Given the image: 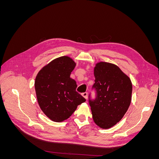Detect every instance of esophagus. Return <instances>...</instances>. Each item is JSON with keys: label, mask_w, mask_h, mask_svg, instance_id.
<instances>
[{"label": "esophagus", "mask_w": 159, "mask_h": 159, "mask_svg": "<svg viewBox=\"0 0 159 159\" xmlns=\"http://www.w3.org/2000/svg\"><path fill=\"white\" fill-rule=\"evenodd\" d=\"M81 95H82V96H83V97H84V98L87 99V98H88V93H87V92L82 93H81Z\"/></svg>", "instance_id": "34e87169"}]
</instances>
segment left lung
<instances>
[{
	"label": "left lung",
	"instance_id": "obj_1",
	"mask_svg": "<svg viewBox=\"0 0 159 159\" xmlns=\"http://www.w3.org/2000/svg\"><path fill=\"white\" fill-rule=\"evenodd\" d=\"M97 98L90 101L93 121L107 129L121 121L131 102V79L114 64L99 61L94 67Z\"/></svg>",
	"mask_w": 159,
	"mask_h": 159
}]
</instances>
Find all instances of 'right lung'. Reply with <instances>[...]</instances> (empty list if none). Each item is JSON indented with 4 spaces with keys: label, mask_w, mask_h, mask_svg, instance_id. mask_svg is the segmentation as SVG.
Wrapping results in <instances>:
<instances>
[{
    "label": "right lung",
    "mask_w": 159,
    "mask_h": 159,
    "mask_svg": "<svg viewBox=\"0 0 159 159\" xmlns=\"http://www.w3.org/2000/svg\"><path fill=\"white\" fill-rule=\"evenodd\" d=\"M76 63L64 56L53 60L36 75L34 88L38 105L52 121L68 119L85 99L75 91V81L70 78Z\"/></svg>",
    "instance_id": "obj_1"
}]
</instances>
